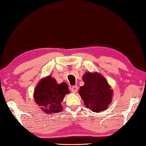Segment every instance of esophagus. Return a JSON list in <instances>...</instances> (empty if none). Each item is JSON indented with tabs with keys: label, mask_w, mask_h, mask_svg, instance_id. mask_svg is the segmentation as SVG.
Instances as JSON below:
<instances>
[{
	"label": "esophagus",
	"mask_w": 146,
	"mask_h": 146,
	"mask_svg": "<svg viewBox=\"0 0 146 146\" xmlns=\"http://www.w3.org/2000/svg\"><path fill=\"white\" fill-rule=\"evenodd\" d=\"M77 90H78V87L77 86H74L71 88V91L72 92H73V93H76L77 92Z\"/></svg>",
	"instance_id": "1"
}]
</instances>
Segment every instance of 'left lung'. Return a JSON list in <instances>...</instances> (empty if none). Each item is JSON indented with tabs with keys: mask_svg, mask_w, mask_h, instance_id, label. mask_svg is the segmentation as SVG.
Segmentation results:
<instances>
[{
	"mask_svg": "<svg viewBox=\"0 0 146 146\" xmlns=\"http://www.w3.org/2000/svg\"><path fill=\"white\" fill-rule=\"evenodd\" d=\"M84 85L80 87L78 94L86 108L100 113L107 109L111 103L113 91L106 78L98 72H86L83 76Z\"/></svg>",
	"mask_w": 146,
	"mask_h": 146,
	"instance_id": "8db88e82",
	"label": "left lung"
}]
</instances>
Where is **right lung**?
I'll return each mask as SVG.
<instances>
[{
    "mask_svg": "<svg viewBox=\"0 0 146 146\" xmlns=\"http://www.w3.org/2000/svg\"><path fill=\"white\" fill-rule=\"evenodd\" d=\"M70 93L68 84H58L54 78L48 76L41 78L35 87L33 99L47 114H54L63 110L61 102L64 96Z\"/></svg>",
    "mask_w": 146,
    "mask_h": 146,
    "instance_id": "add662e5",
    "label": "right lung"
}]
</instances>
